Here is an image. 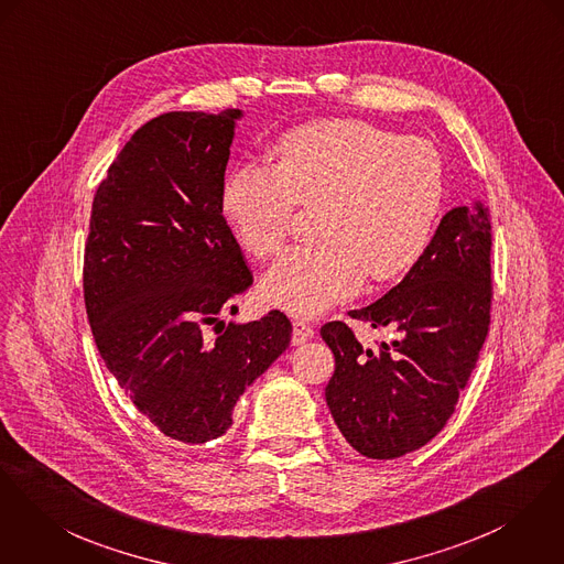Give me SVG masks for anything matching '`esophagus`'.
Wrapping results in <instances>:
<instances>
[{
	"label": "esophagus",
	"instance_id": "34e87169",
	"mask_svg": "<svg viewBox=\"0 0 564 564\" xmlns=\"http://www.w3.org/2000/svg\"><path fill=\"white\" fill-rule=\"evenodd\" d=\"M294 330H292V344L294 346H301L304 341H308L311 337H313V326L311 324H306L304 319H294Z\"/></svg>",
	"mask_w": 564,
	"mask_h": 564
}]
</instances>
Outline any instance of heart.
I'll list each match as a JSON object with an SVG mask.
<instances>
[{
  "instance_id": "heart-1",
  "label": "heart",
  "mask_w": 564,
  "mask_h": 564,
  "mask_svg": "<svg viewBox=\"0 0 564 564\" xmlns=\"http://www.w3.org/2000/svg\"><path fill=\"white\" fill-rule=\"evenodd\" d=\"M446 193L444 161L421 137L362 120H313L283 132L272 165L231 167L220 210L258 260L281 251L296 206H322L317 245L288 251L261 281V296L292 315H317L351 296L365 274L392 281L427 251Z\"/></svg>"
}]
</instances>
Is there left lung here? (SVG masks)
I'll return each mask as SVG.
<instances>
[{"mask_svg":"<svg viewBox=\"0 0 564 564\" xmlns=\"http://www.w3.org/2000/svg\"><path fill=\"white\" fill-rule=\"evenodd\" d=\"M491 223L477 202L448 210L416 265L389 294L349 317L392 328L362 349L346 322L322 326L335 354L326 403L349 446L394 459L425 446L455 412L489 330Z\"/></svg>","mask_w":564,"mask_h":564,"instance_id":"1","label":"left lung"}]
</instances>
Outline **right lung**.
<instances>
[{"label":"right lung","mask_w":564,"mask_h":564,"mask_svg":"<svg viewBox=\"0 0 564 564\" xmlns=\"http://www.w3.org/2000/svg\"><path fill=\"white\" fill-rule=\"evenodd\" d=\"M240 118L172 111L145 122L91 204L84 299L94 341L137 410L180 444L225 434L240 394L292 339L281 311L220 319L253 283L220 210Z\"/></svg>","instance_id":"obj_1"}]
</instances>
